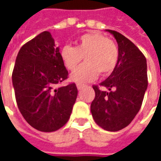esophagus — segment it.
Wrapping results in <instances>:
<instances>
[{
    "instance_id": "34e87169",
    "label": "esophagus",
    "mask_w": 161,
    "mask_h": 161,
    "mask_svg": "<svg viewBox=\"0 0 161 161\" xmlns=\"http://www.w3.org/2000/svg\"><path fill=\"white\" fill-rule=\"evenodd\" d=\"M77 89H78V90L80 91L81 89L84 87V85H83V84H77Z\"/></svg>"
}]
</instances>
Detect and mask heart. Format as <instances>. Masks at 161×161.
I'll return each mask as SVG.
<instances>
[{
    "instance_id": "heart-1",
    "label": "heart",
    "mask_w": 161,
    "mask_h": 161,
    "mask_svg": "<svg viewBox=\"0 0 161 161\" xmlns=\"http://www.w3.org/2000/svg\"><path fill=\"white\" fill-rule=\"evenodd\" d=\"M61 57L66 69L70 71L76 70L84 58L86 63L71 75V79L86 83L94 80L98 73L104 77L115 70L119 61V48L108 37L91 32L81 35L75 47L64 46Z\"/></svg>"
}]
</instances>
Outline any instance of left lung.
<instances>
[{
    "label": "left lung",
    "instance_id": "left-lung-1",
    "mask_svg": "<svg viewBox=\"0 0 161 161\" xmlns=\"http://www.w3.org/2000/svg\"><path fill=\"white\" fill-rule=\"evenodd\" d=\"M117 41L119 61L110 76L93 85L95 96L91 105L96 123L107 131H119L133 121L142 107L147 88V60L134 43L121 33L108 30Z\"/></svg>",
    "mask_w": 161,
    "mask_h": 161
}]
</instances>
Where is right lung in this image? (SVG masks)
<instances>
[{"mask_svg": "<svg viewBox=\"0 0 161 161\" xmlns=\"http://www.w3.org/2000/svg\"><path fill=\"white\" fill-rule=\"evenodd\" d=\"M67 78L68 70L49 32L21 46L13 70V85L19 110L33 128L53 132L68 121L77 88L70 83L56 89Z\"/></svg>", "mask_w": 161, "mask_h": 161, "instance_id": "right-lung-1", "label": "right lung"}]
</instances>
